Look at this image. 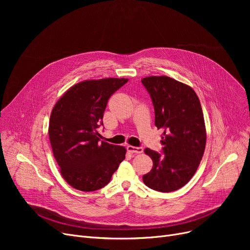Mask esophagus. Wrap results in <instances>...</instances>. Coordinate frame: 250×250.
<instances>
[{
  "instance_id": "esophagus-1",
  "label": "esophagus",
  "mask_w": 250,
  "mask_h": 250,
  "mask_svg": "<svg viewBox=\"0 0 250 250\" xmlns=\"http://www.w3.org/2000/svg\"><path fill=\"white\" fill-rule=\"evenodd\" d=\"M126 149H127V151L129 153H135V154H141L144 151L143 148H141V147H134V146H127Z\"/></svg>"
}]
</instances>
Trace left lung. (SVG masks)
Returning a JSON list of instances; mask_svg holds the SVG:
<instances>
[{"instance_id": "left-lung-1", "label": "left lung", "mask_w": 250, "mask_h": 250, "mask_svg": "<svg viewBox=\"0 0 250 250\" xmlns=\"http://www.w3.org/2000/svg\"><path fill=\"white\" fill-rule=\"evenodd\" d=\"M142 83L153 101L155 125L164 130L163 155L144 150L153 167L143 181L154 190L174 191L191 179L205 152L207 130L201 102L190 86L167 76L143 78Z\"/></svg>"}]
</instances>
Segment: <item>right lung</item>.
<instances>
[{"label": "right lung", "mask_w": 250, "mask_h": 250, "mask_svg": "<svg viewBox=\"0 0 250 250\" xmlns=\"http://www.w3.org/2000/svg\"><path fill=\"white\" fill-rule=\"evenodd\" d=\"M128 79L104 78L75 84L51 110L48 137L65 182L81 191H94L110 181L125 158L124 146L99 141L98 126L107 101Z\"/></svg>", "instance_id": "right-lung-1"}]
</instances>
